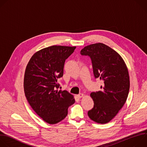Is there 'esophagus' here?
I'll return each mask as SVG.
<instances>
[{
	"instance_id": "obj_1",
	"label": "esophagus",
	"mask_w": 147,
	"mask_h": 147,
	"mask_svg": "<svg viewBox=\"0 0 147 147\" xmlns=\"http://www.w3.org/2000/svg\"><path fill=\"white\" fill-rule=\"evenodd\" d=\"M84 96V94H79L78 95H77V97L78 98H82V96Z\"/></svg>"
}]
</instances>
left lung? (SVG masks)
I'll list each match as a JSON object with an SVG mask.
<instances>
[{
    "label": "left lung",
    "mask_w": 147,
    "mask_h": 147,
    "mask_svg": "<svg viewBox=\"0 0 147 147\" xmlns=\"http://www.w3.org/2000/svg\"><path fill=\"white\" fill-rule=\"evenodd\" d=\"M80 53L91 58L94 77L103 83L102 90L90 95L94 105L88 115L98 123H107L115 117L127 100L130 89L128 69L118 53L102 43L88 45Z\"/></svg>",
    "instance_id": "8db88e82"
}]
</instances>
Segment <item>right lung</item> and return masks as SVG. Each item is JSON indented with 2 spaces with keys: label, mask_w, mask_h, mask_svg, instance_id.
<instances>
[{
  "label": "right lung",
  "mask_w": 147,
  "mask_h": 147,
  "mask_svg": "<svg viewBox=\"0 0 147 147\" xmlns=\"http://www.w3.org/2000/svg\"><path fill=\"white\" fill-rule=\"evenodd\" d=\"M76 47L51 46L36 52L26 69L24 90L35 113L47 123L53 124L64 119L68 108L75 102L67 91H58L57 79L63 75L65 60Z\"/></svg>",
  "instance_id": "add662e5"
}]
</instances>
